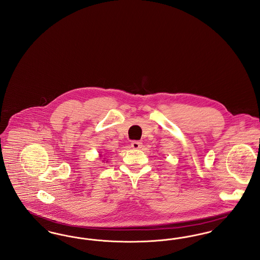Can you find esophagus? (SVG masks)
I'll return each mask as SVG.
<instances>
[{"instance_id":"1","label":"esophagus","mask_w":260,"mask_h":260,"mask_svg":"<svg viewBox=\"0 0 260 260\" xmlns=\"http://www.w3.org/2000/svg\"><path fill=\"white\" fill-rule=\"evenodd\" d=\"M132 147L134 149H140L142 147V143L140 141L135 140L132 142Z\"/></svg>"}]
</instances>
